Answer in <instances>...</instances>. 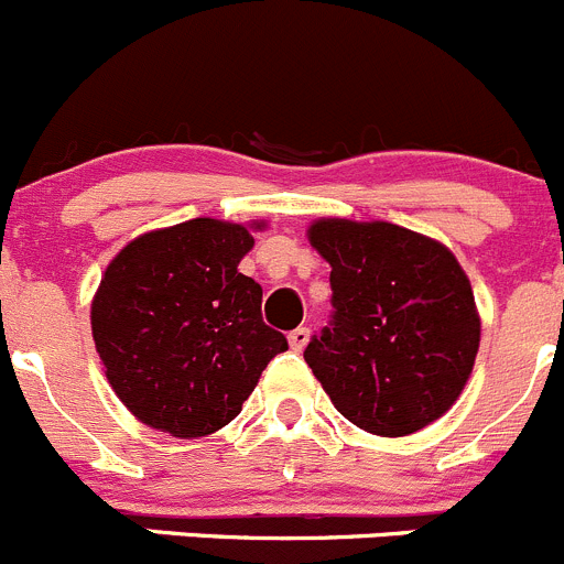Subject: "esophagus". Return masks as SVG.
<instances>
[{"mask_svg":"<svg viewBox=\"0 0 564 564\" xmlns=\"http://www.w3.org/2000/svg\"><path fill=\"white\" fill-rule=\"evenodd\" d=\"M308 328H294V330H289V347H292L294 354H300V350H303V347L308 345Z\"/></svg>","mask_w":564,"mask_h":564,"instance_id":"1","label":"esophagus"}]
</instances>
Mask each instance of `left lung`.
<instances>
[{"instance_id":"obj_1","label":"left lung","mask_w":564,"mask_h":564,"mask_svg":"<svg viewBox=\"0 0 564 564\" xmlns=\"http://www.w3.org/2000/svg\"><path fill=\"white\" fill-rule=\"evenodd\" d=\"M308 239L330 264L334 312L303 359L336 412L381 436L434 423L465 389L481 334L454 252L392 223L319 219Z\"/></svg>"}]
</instances>
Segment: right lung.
I'll use <instances>...</instances> for the list:
<instances>
[{"label": "right lung", "instance_id": "add662e5", "mask_svg": "<svg viewBox=\"0 0 564 564\" xmlns=\"http://www.w3.org/2000/svg\"><path fill=\"white\" fill-rule=\"evenodd\" d=\"M250 247L245 225L188 219L139 236L105 270L94 345L119 401L150 429L214 434L286 350L261 317V286L239 272Z\"/></svg>", "mask_w": 564, "mask_h": 564}]
</instances>
